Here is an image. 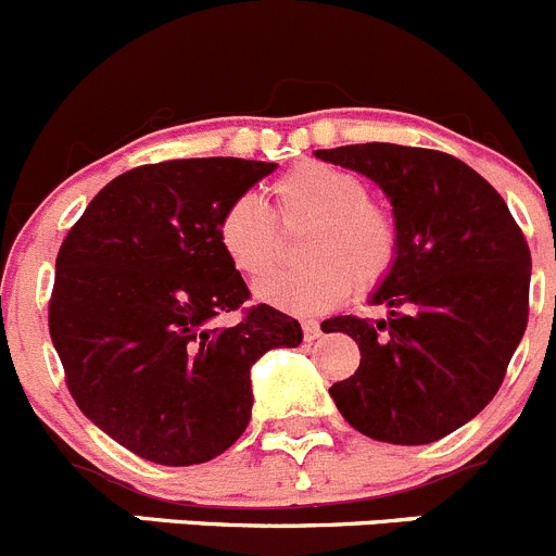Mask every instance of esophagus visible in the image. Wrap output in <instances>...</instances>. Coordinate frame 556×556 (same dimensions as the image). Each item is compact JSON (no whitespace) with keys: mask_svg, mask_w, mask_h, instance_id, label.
Masks as SVG:
<instances>
[{"mask_svg":"<svg viewBox=\"0 0 556 556\" xmlns=\"http://www.w3.org/2000/svg\"><path fill=\"white\" fill-rule=\"evenodd\" d=\"M301 328H304L306 342H315V339L320 337V323H317V320H304V323H301Z\"/></svg>","mask_w":556,"mask_h":556,"instance_id":"esophagus-1","label":"esophagus"}]
</instances>
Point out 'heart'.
Segmentation results:
<instances>
[{
  "mask_svg": "<svg viewBox=\"0 0 556 556\" xmlns=\"http://www.w3.org/2000/svg\"><path fill=\"white\" fill-rule=\"evenodd\" d=\"M268 192L279 225H306L301 261L309 266L257 285L263 304L290 315H317L342 304L353 282L366 293L391 277L402 247L396 214L366 195V181L355 170L306 160L285 170ZM217 241L230 266L250 279L266 277L277 263V224L252 195L233 198L223 208Z\"/></svg>",
  "mask_w": 556,
  "mask_h": 556,
  "instance_id": "b5f03b06",
  "label": "heart"
}]
</instances>
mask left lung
<instances>
[{"instance_id":"left-lung-1","label":"left lung","mask_w":556,"mask_h":556,"mask_svg":"<svg viewBox=\"0 0 556 556\" xmlns=\"http://www.w3.org/2000/svg\"><path fill=\"white\" fill-rule=\"evenodd\" d=\"M375 181L402 247L371 293L386 320L339 315L323 331L355 339L361 364L328 393L361 434L427 445L472 421L503 386L530 312V247L503 195L451 154L396 143L317 149Z\"/></svg>"}]
</instances>
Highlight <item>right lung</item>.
<instances>
[{"mask_svg": "<svg viewBox=\"0 0 556 556\" xmlns=\"http://www.w3.org/2000/svg\"><path fill=\"white\" fill-rule=\"evenodd\" d=\"M277 168L239 157L168 160L116 176L56 255L48 328L80 413L154 465H203L244 434L250 369L299 348V320L250 299L217 241L233 198Z\"/></svg>", "mask_w": 556, "mask_h": 556, "instance_id": "add662e5", "label": "right lung"}]
</instances>
